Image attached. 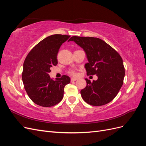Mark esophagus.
<instances>
[{
  "instance_id": "34e87169",
  "label": "esophagus",
  "mask_w": 146,
  "mask_h": 146,
  "mask_svg": "<svg viewBox=\"0 0 146 146\" xmlns=\"http://www.w3.org/2000/svg\"><path fill=\"white\" fill-rule=\"evenodd\" d=\"M78 80L77 78H74V77H72L71 78V79H70V80H71V82H74V81H76Z\"/></svg>"
}]
</instances>
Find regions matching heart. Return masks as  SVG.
Here are the masks:
<instances>
[{
    "instance_id": "b5f03b06",
    "label": "heart",
    "mask_w": 146,
    "mask_h": 146,
    "mask_svg": "<svg viewBox=\"0 0 146 146\" xmlns=\"http://www.w3.org/2000/svg\"><path fill=\"white\" fill-rule=\"evenodd\" d=\"M69 74L72 75V76H77V72L76 70H70L69 71Z\"/></svg>"
}]
</instances>
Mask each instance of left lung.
<instances>
[{"label": "left lung", "instance_id": "left-lung-1", "mask_svg": "<svg viewBox=\"0 0 146 146\" xmlns=\"http://www.w3.org/2000/svg\"><path fill=\"white\" fill-rule=\"evenodd\" d=\"M72 41L85 50L88 63L85 64L88 76L96 75L97 80L85 78L86 86L80 91L84 101L92 106L110 102L121 88L125 69L121 56L101 39L94 37L72 36Z\"/></svg>", "mask_w": 146, "mask_h": 146}]
</instances>
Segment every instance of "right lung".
Instances as JSON below:
<instances>
[{
  "label": "right lung",
  "instance_id": "add662e5",
  "mask_svg": "<svg viewBox=\"0 0 146 146\" xmlns=\"http://www.w3.org/2000/svg\"><path fill=\"white\" fill-rule=\"evenodd\" d=\"M70 36L56 34L44 38L29 53L24 62L22 78L25 90L35 104L52 107L63 98L64 86L70 82L67 76L53 80L48 73L58 63L57 54Z\"/></svg>",
  "mask_w": 146,
  "mask_h": 146
}]
</instances>
